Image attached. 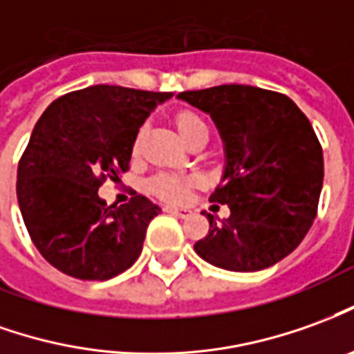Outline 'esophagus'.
Here are the masks:
<instances>
[{
    "mask_svg": "<svg viewBox=\"0 0 354 354\" xmlns=\"http://www.w3.org/2000/svg\"><path fill=\"white\" fill-rule=\"evenodd\" d=\"M167 212L174 214L178 218H187L192 214V211H187V209H176V207H167Z\"/></svg>",
    "mask_w": 354,
    "mask_h": 354,
    "instance_id": "esophagus-1",
    "label": "esophagus"
}]
</instances>
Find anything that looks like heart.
Listing matches in <instances>:
<instances>
[{
    "instance_id": "1",
    "label": "heart",
    "mask_w": 354,
    "mask_h": 354,
    "mask_svg": "<svg viewBox=\"0 0 354 354\" xmlns=\"http://www.w3.org/2000/svg\"><path fill=\"white\" fill-rule=\"evenodd\" d=\"M176 126L180 136L185 142L192 143L201 136L209 138V124L203 120L199 115L194 113H180L176 118ZM195 184L194 178L180 176V174H170V172H160L149 180V189L160 199L170 203H182L189 195L192 185Z\"/></svg>"
}]
</instances>
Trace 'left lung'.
Returning a JSON list of instances; mask_svg holds the SVG:
<instances>
[{
	"label": "left lung",
	"instance_id": "1",
	"mask_svg": "<svg viewBox=\"0 0 354 354\" xmlns=\"http://www.w3.org/2000/svg\"><path fill=\"white\" fill-rule=\"evenodd\" d=\"M178 100L211 115L226 155L211 201L228 205L230 216L216 224L207 214L211 228L195 253L232 272L280 263L318 211L324 157L313 124L288 95L243 84L182 91Z\"/></svg>",
	"mask_w": 354,
	"mask_h": 354
}]
</instances>
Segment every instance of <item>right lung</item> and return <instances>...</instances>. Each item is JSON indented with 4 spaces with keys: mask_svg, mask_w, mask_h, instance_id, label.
<instances>
[{
    "mask_svg": "<svg viewBox=\"0 0 354 354\" xmlns=\"http://www.w3.org/2000/svg\"><path fill=\"white\" fill-rule=\"evenodd\" d=\"M172 93L90 86L49 105L34 126L17 172L24 226L41 257L78 280H109L142 253L160 212L143 195L111 205L100 185L128 170L140 126Z\"/></svg>",
    "mask_w": 354,
    "mask_h": 354,
    "instance_id": "add662e5",
    "label": "right lung"
}]
</instances>
